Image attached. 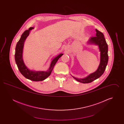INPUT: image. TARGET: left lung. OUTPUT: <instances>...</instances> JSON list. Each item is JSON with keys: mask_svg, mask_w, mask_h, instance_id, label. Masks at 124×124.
Returning a JSON list of instances; mask_svg holds the SVG:
<instances>
[{"mask_svg": "<svg viewBox=\"0 0 124 124\" xmlns=\"http://www.w3.org/2000/svg\"><path fill=\"white\" fill-rule=\"evenodd\" d=\"M96 37H92L89 40V43H93L98 45L100 51V62L97 70L84 78H78L73 77L77 81L84 84L92 82L99 78L104 73L106 70L108 61V45L106 43L104 35L102 32L96 29Z\"/></svg>", "mask_w": 124, "mask_h": 124, "instance_id": "obj_1", "label": "left lung"}]
</instances>
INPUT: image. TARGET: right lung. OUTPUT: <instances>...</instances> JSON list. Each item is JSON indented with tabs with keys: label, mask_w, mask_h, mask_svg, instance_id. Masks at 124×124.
<instances>
[{
	"label": "right lung",
	"mask_w": 124,
	"mask_h": 124,
	"mask_svg": "<svg viewBox=\"0 0 124 124\" xmlns=\"http://www.w3.org/2000/svg\"><path fill=\"white\" fill-rule=\"evenodd\" d=\"M33 29V27H30L29 29L25 31L22 34L21 37L18 42L15 53V59L17 65L18 69L21 73L27 79L34 81H42L49 77L53 70L54 66L57 63L58 59L63 55V53L60 54L53 60L50 67L49 70L46 71H30L24 64L22 59L23 48L24 46V42L27 36L29 34L30 31L31 29Z\"/></svg>",
	"instance_id": "add662e5"
}]
</instances>
